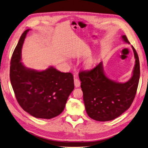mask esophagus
<instances>
[{"mask_svg":"<svg viewBox=\"0 0 148 148\" xmlns=\"http://www.w3.org/2000/svg\"><path fill=\"white\" fill-rule=\"evenodd\" d=\"M74 86L75 88L80 87V82L78 79H74Z\"/></svg>","mask_w":148,"mask_h":148,"instance_id":"obj_1","label":"esophagus"}]
</instances>
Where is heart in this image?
<instances>
[{
	"label": "heart",
	"mask_w": 148,
	"mask_h": 148,
	"mask_svg": "<svg viewBox=\"0 0 148 148\" xmlns=\"http://www.w3.org/2000/svg\"><path fill=\"white\" fill-rule=\"evenodd\" d=\"M93 64H94V60H89L86 63V66L88 68H90L93 65Z\"/></svg>",
	"instance_id": "1"
}]
</instances>
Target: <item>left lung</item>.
I'll use <instances>...</instances> for the list:
<instances>
[{"label":"left lung","instance_id":"8db88e82","mask_svg":"<svg viewBox=\"0 0 148 148\" xmlns=\"http://www.w3.org/2000/svg\"><path fill=\"white\" fill-rule=\"evenodd\" d=\"M121 39L130 42L125 35ZM135 58L132 76L126 82L113 80L106 75L103 62H99L89 71L80 72L79 79L87 114L97 121H112L128 110L134 99L140 78V64L137 53L131 45Z\"/></svg>","mask_w":148,"mask_h":148}]
</instances>
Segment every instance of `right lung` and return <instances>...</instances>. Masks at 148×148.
<instances>
[{
    "instance_id": "right-lung-1",
    "label": "right lung",
    "mask_w": 148,
    "mask_h": 148,
    "mask_svg": "<svg viewBox=\"0 0 148 148\" xmlns=\"http://www.w3.org/2000/svg\"><path fill=\"white\" fill-rule=\"evenodd\" d=\"M21 35L11 60L10 80L16 99L25 112L36 118L51 119L64 111L74 89L73 75L50 66L36 70L21 62V50L27 34Z\"/></svg>"
}]
</instances>
